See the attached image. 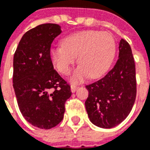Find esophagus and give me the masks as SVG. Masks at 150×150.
Instances as JSON below:
<instances>
[{
    "instance_id": "1",
    "label": "esophagus",
    "mask_w": 150,
    "mask_h": 150,
    "mask_svg": "<svg viewBox=\"0 0 150 150\" xmlns=\"http://www.w3.org/2000/svg\"><path fill=\"white\" fill-rule=\"evenodd\" d=\"M77 89H78L77 86H74V85L71 86V92H72V93H75V91L77 90Z\"/></svg>"
}]
</instances>
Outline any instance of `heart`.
<instances>
[{
	"mask_svg": "<svg viewBox=\"0 0 150 150\" xmlns=\"http://www.w3.org/2000/svg\"><path fill=\"white\" fill-rule=\"evenodd\" d=\"M60 45L51 49L50 58L55 68L67 75L76 62L79 66L71 77L77 83L90 75L100 77L107 71L116 55V42L109 33L98 30H84L67 35Z\"/></svg>",
	"mask_w": 150,
	"mask_h": 150,
	"instance_id": "obj_1",
	"label": "heart"
}]
</instances>
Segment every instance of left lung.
I'll return each instance as SVG.
<instances>
[{
  "label": "left lung",
  "instance_id": "obj_1",
  "mask_svg": "<svg viewBox=\"0 0 150 150\" xmlns=\"http://www.w3.org/2000/svg\"><path fill=\"white\" fill-rule=\"evenodd\" d=\"M86 88L89 91L86 109L94 125L112 128L127 117L136 98L135 64L128 42L120 40L116 65L105 77Z\"/></svg>",
  "mask_w": 150,
  "mask_h": 150
}]
</instances>
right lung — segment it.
I'll use <instances>...</instances> for the list:
<instances>
[{
	"label": "right lung",
	"mask_w": 150,
	"mask_h": 150,
	"mask_svg": "<svg viewBox=\"0 0 150 150\" xmlns=\"http://www.w3.org/2000/svg\"><path fill=\"white\" fill-rule=\"evenodd\" d=\"M62 32L54 23L41 24L22 37L13 58V88L19 110L34 127L50 129L64 118L70 86L54 70L51 44Z\"/></svg>",
	"instance_id": "add662e5"
}]
</instances>
